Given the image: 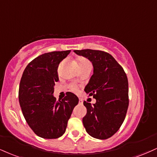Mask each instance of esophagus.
I'll return each instance as SVG.
<instances>
[{"mask_svg":"<svg viewBox=\"0 0 157 157\" xmlns=\"http://www.w3.org/2000/svg\"><path fill=\"white\" fill-rule=\"evenodd\" d=\"M79 103H80V104H82V99H80V100H79Z\"/></svg>","mask_w":157,"mask_h":157,"instance_id":"34e87169","label":"esophagus"}]
</instances>
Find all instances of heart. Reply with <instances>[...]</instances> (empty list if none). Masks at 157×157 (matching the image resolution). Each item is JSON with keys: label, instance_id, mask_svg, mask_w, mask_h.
I'll return each instance as SVG.
<instances>
[{"label": "heart", "instance_id": "heart-1", "mask_svg": "<svg viewBox=\"0 0 157 157\" xmlns=\"http://www.w3.org/2000/svg\"><path fill=\"white\" fill-rule=\"evenodd\" d=\"M78 65L80 69H86V68H91V63L87 58H80L78 60ZM74 90H76V88H73Z\"/></svg>", "mask_w": 157, "mask_h": 157}]
</instances>
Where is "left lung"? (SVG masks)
<instances>
[{
  "label": "left lung",
  "mask_w": 157,
  "mask_h": 157,
  "mask_svg": "<svg viewBox=\"0 0 157 157\" xmlns=\"http://www.w3.org/2000/svg\"><path fill=\"white\" fill-rule=\"evenodd\" d=\"M88 58L94 71L84 90L93 96L96 103L84 101L87 109L82 123L88 135L99 140L112 137L125 119L129 106V86L126 75L116 59L100 50H74Z\"/></svg>",
  "instance_id": "1"
}]
</instances>
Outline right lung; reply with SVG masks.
<instances>
[{"mask_svg": "<svg viewBox=\"0 0 157 157\" xmlns=\"http://www.w3.org/2000/svg\"><path fill=\"white\" fill-rule=\"evenodd\" d=\"M71 50L55 51L38 56L28 63L19 88V101L25 119L36 135L56 139L65 133L73 109L78 104L75 94L68 92L61 101L53 96L58 81V67Z\"/></svg>", "mask_w": 157, "mask_h": 157, "instance_id": "obj_1", "label": "right lung"}]
</instances>
